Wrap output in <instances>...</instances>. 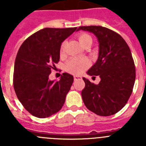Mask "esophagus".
Returning a JSON list of instances; mask_svg holds the SVG:
<instances>
[{"label": "esophagus", "instance_id": "obj_1", "mask_svg": "<svg viewBox=\"0 0 146 146\" xmlns=\"http://www.w3.org/2000/svg\"><path fill=\"white\" fill-rule=\"evenodd\" d=\"M82 79V77L81 76H74V80H81Z\"/></svg>", "mask_w": 146, "mask_h": 146}]
</instances>
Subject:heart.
Masks as SVG:
<instances>
[{
    "label": "heart",
    "instance_id": "obj_1",
    "mask_svg": "<svg viewBox=\"0 0 146 146\" xmlns=\"http://www.w3.org/2000/svg\"><path fill=\"white\" fill-rule=\"evenodd\" d=\"M78 40L82 47L92 44V38L87 33H81L78 36ZM64 44H62L60 47V52H63ZM90 62L87 58H71L66 64V69L69 72L74 74H79L82 73L86 68L89 66Z\"/></svg>",
    "mask_w": 146,
    "mask_h": 146
}]
</instances>
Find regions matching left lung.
<instances>
[{
	"label": "left lung",
	"instance_id": "8db88e82",
	"mask_svg": "<svg viewBox=\"0 0 146 146\" xmlns=\"http://www.w3.org/2000/svg\"><path fill=\"white\" fill-rule=\"evenodd\" d=\"M95 35L99 43L96 62L88 69L90 76H99L98 85L82 79V91L86 108L95 114L109 116L120 111L131 96L135 81V67L128 44L115 32L102 26H81L79 31Z\"/></svg>",
	"mask_w": 146,
	"mask_h": 146
}]
</instances>
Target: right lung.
I'll list each match as a JSON object with an SVG mask.
<instances>
[{
    "instance_id": "right-lung-1",
    "label": "right lung",
    "mask_w": 146,
    "mask_h": 146,
    "mask_svg": "<svg viewBox=\"0 0 146 146\" xmlns=\"http://www.w3.org/2000/svg\"><path fill=\"white\" fill-rule=\"evenodd\" d=\"M77 31V27L45 28L28 37L17 54L14 88L19 101L33 116L44 118L62 108L74 77L63 73L58 81L49 75L60 60L62 42Z\"/></svg>"
}]
</instances>
